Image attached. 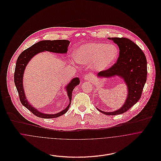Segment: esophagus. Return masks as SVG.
<instances>
[{
	"label": "esophagus",
	"mask_w": 161,
	"mask_h": 161,
	"mask_svg": "<svg viewBox=\"0 0 161 161\" xmlns=\"http://www.w3.org/2000/svg\"><path fill=\"white\" fill-rule=\"evenodd\" d=\"M84 79L86 80H92L93 79V76H92L91 74H86L84 76Z\"/></svg>",
	"instance_id": "obj_1"
}]
</instances>
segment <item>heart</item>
I'll return each mask as SVG.
<instances>
[{
    "mask_svg": "<svg viewBox=\"0 0 161 161\" xmlns=\"http://www.w3.org/2000/svg\"><path fill=\"white\" fill-rule=\"evenodd\" d=\"M118 49L113 45L100 43H89L78 47L74 56L76 61L82 64L92 63L95 70L108 68L118 56Z\"/></svg>",
    "mask_w": 161,
    "mask_h": 161,
    "instance_id": "1",
    "label": "heart"
}]
</instances>
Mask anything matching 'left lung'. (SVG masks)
<instances>
[{
	"mask_svg": "<svg viewBox=\"0 0 161 161\" xmlns=\"http://www.w3.org/2000/svg\"><path fill=\"white\" fill-rule=\"evenodd\" d=\"M112 40L119 49V56L110 68L100 71L99 77H109L117 75L124 79L127 84L128 95L123 106L114 112H104L107 115L124 114L140 99L147 79V60L144 53L133 42L126 38H108Z\"/></svg>",
	"mask_w": 161,
	"mask_h": 161,
	"instance_id": "obj_1",
	"label": "left lung"
}]
</instances>
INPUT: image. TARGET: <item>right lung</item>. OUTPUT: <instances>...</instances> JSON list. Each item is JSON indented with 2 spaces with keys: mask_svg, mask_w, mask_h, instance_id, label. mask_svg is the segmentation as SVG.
<instances>
[{
  "mask_svg": "<svg viewBox=\"0 0 161 161\" xmlns=\"http://www.w3.org/2000/svg\"><path fill=\"white\" fill-rule=\"evenodd\" d=\"M70 42L66 40H44L39 42L33 45L30 46L19 55L15 66V69L14 72V82L17 88V90L19 95L20 100L24 107L29 110L33 114L43 118H54L66 114L69 109L71 100L72 91L80 83V80L78 77L73 79L71 82L67 86L66 90L69 98V105L62 112L56 114H45L39 112L36 109L34 108L31 105L28 103L26 99L25 95L24 93L23 87V75L25 67L30 59L33 57L35 54L42 51H50L57 53H66L68 51Z\"/></svg>",
  "mask_w": 161,
  "mask_h": 161,
  "instance_id": "1",
  "label": "right lung"
}]
</instances>
